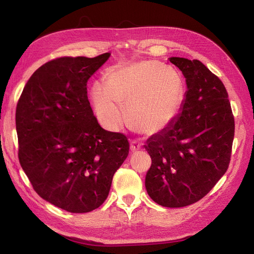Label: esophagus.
Returning <instances> with one entry per match:
<instances>
[{"mask_svg":"<svg viewBox=\"0 0 254 254\" xmlns=\"http://www.w3.org/2000/svg\"><path fill=\"white\" fill-rule=\"evenodd\" d=\"M141 148H142V143L137 142V141H131V143H130V149H131L132 151H137Z\"/></svg>","mask_w":254,"mask_h":254,"instance_id":"obj_1","label":"esophagus"}]
</instances>
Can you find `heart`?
I'll return each instance as SVG.
<instances>
[{
    "instance_id": "b5f03b06",
    "label": "heart",
    "mask_w": 254,
    "mask_h": 254,
    "mask_svg": "<svg viewBox=\"0 0 254 254\" xmlns=\"http://www.w3.org/2000/svg\"><path fill=\"white\" fill-rule=\"evenodd\" d=\"M184 98L181 75L158 61L141 60L113 67L107 82L96 80L91 102L99 123L117 132L128 122L145 134H156L170 126Z\"/></svg>"
}]
</instances>
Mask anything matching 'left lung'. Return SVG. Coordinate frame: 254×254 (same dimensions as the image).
<instances>
[{"mask_svg":"<svg viewBox=\"0 0 254 254\" xmlns=\"http://www.w3.org/2000/svg\"><path fill=\"white\" fill-rule=\"evenodd\" d=\"M168 60L182 72L188 90L172 124L144 145L151 158L145 188L158 204L182 207L200 200L227 172L234 118L224 83L202 63Z\"/></svg>","mask_w":254,"mask_h":254,"instance_id":"1","label":"left lung"}]
</instances>
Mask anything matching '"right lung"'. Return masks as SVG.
<instances>
[{
    "label": "right lung",
    "instance_id": "1",
    "mask_svg": "<svg viewBox=\"0 0 254 254\" xmlns=\"http://www.w3.org/2000/svg\"><path fill=\"white\" fill-rule=\"evenodd\" d=\"M110 55L49 61L30 76L17 105L23 171L38 195L71 213L104 203L129 153L127 137L101 127L87 95L89 78Z\"/></svg>",
    "mask_w": 254,
    "mask_h": 254
}]
</instances>
